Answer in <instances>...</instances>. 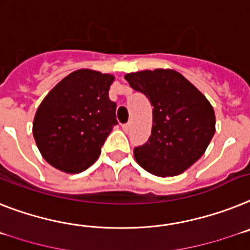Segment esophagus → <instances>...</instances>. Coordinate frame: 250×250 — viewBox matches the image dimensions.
Listing matches in <instances>:
<instances>
[{"instance_id": "34e87169", "label": "esophagus", "mask_w": 250, "mask_h": 250, "mask_svg": "<svg viewBox=\"0 0 250 250\" xmlns=\"http://www.w3.org/2000/svg\"><path fill=\"white\" fill-rule=\"evenodd\" d=\"M129 127H131V123H125V125H122V128H123V131H125V132L128 131Z\"/></svg>"}]
</instances>
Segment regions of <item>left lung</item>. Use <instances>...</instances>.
I'll return each mask as SVG.
<instances>
[{"mask_svg":"<svg viewBox=\"0 0 250 250\" xmlns=\"http://www.w3.org/2000/svg\"><path fill=\"white\" fill-rule=\"evenodd\" d=\"M125 79L154 106L150 138L133 150L137 164L157 177L184 173L205 154L215 135L211 103L182 73L170 68L131 72Z\"/></svg>","mask_w":250,"mask_h":250,"instance_id":"1","label":"left lung"}]
</instances>
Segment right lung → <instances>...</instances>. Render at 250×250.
Wrapping results in <instances>:
<instances>
[{"instance_id":"1","label":"right lung","mask_w":250,"mask_h":250,"mask_svg":"<svg viewBox=\"0 0 250 250\" xmlns=\"http://www.w3.org/2000/svg\"><path fill=\"white\" fill-rule=\"evenodd\" d=\"M114 75L81 68L62 79L38 106L33 136L48 164L67 174L86 170L117 125L109 99Z\"/></svg>"}]
</instances>
